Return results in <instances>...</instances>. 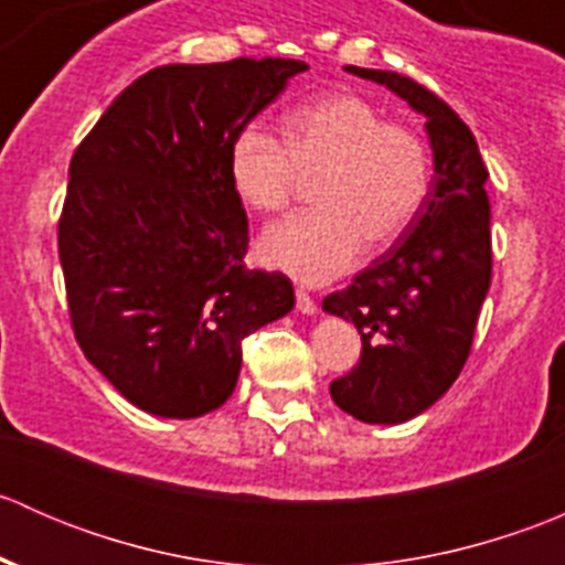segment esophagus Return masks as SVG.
Listing matches in <instances>:
<instances>
[{
    "instance_id": "1",
    "label": "esophagus",
    "mask_w": 565,
    "mask_h": 565,
    "mask_svg": "<svg viewBox=\"0 0 565 565\" xmlns=\"http://www.w3.org/2000/svg\"><path fill=\"white\" fill-rule=\"evenodd\" d=\"M295 298H298V311H300V315H306V317L317 315L315 298H311V295L306 292V289H298V292H295Z\"/></svg>"
}]
</instances>
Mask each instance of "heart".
Segmentation results:
<instances>
[{
    "label": "heart",
    "mask_w": 565,
    "mask_h": 565,
    "mask_svg": "<svg viewBox=\"0 0 565 565\" xmlns=\"http://www.w3.org/2000/svg\"><path fill=\"white\" fill-rule=\"evenodd\" d=\"M230 180L259 213L281 210L303 174H319L317 210L267 226L259 254L303 284H324L372 248L396 243L429 196L426 141L407 125L385 122L366 98L333 93L295 108L284 139L262 122L232 136Z\"/></svg>",
    "instance_id": "obj_1"
}]
</instances>
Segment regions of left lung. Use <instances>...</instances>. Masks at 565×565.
Returning <instances> with one entry per match:
<instances>
[{
    "mask_svg": "<svg viewBox=\"0 0 565 565\" xmlns=\"http://www.w3.org/2000/svg\"><path fill=\"white\" fill-rule=\"evenodd\" d=\"M383 84L426 119L429 196L407 232L322 309L363 341L361 363L330 383V396L363 424H404L429 409L470 355L478 311L492 281L487 167L476 136L451 106L407 76L347 65Z\"/></svg>",
    "mask_w": 565,
    "mask_h": 565,
    "instance_id": "left-lung-1",
    "label": "left lung"
}]
</instances>
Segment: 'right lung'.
Listing matches in <instances>:
<instances>
[{
  "mask_svg": "<svg viewBox=\"0 0 565 565\" xmlns=\"http://www.w3.org/2000/svg\"><path fill=\"white\" fill-rule=\"evenodd\" d=\"M298 60L163 65L136 78L71 161L60 218L73 333L130 404L199 418L235 391L243 339L287 317L284 273L248 270L230 141Z\"/></svg>",
  "mask_w": 565,
  "mask_h": 565,
  "instance_id": "right-lung-1",
  "label": "right lung"
}]
</instances>
